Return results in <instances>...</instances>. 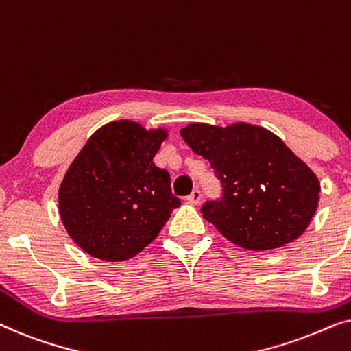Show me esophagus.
<instances>
[{
	"label": "esophagus",
	"mask_w": 351,
	"mask_h": 351,
	"mask_svg": "<svg viewBox=\"0 0 351 351\" xmlns=\"http://www.w3.org/2000/svg\"><path fill=\"white\" fill-rule=\"evenodd\" d=\"M199 201H201V191L199 190H193L189 196H186V203H189V204H198Z\"/></svg>",
	"instance_id": "34e87169"
}]
</instances>
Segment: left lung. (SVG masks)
<instances>
[{
	"instance_id": "obj_1",
	"label": "left lung",
	"mask_w": 351,
	"mask_h": 351,
	"mask_svg": "<svg viewBox=\"0 0 351 351\" xmlns=\"http://www.w3.org/2000/svg\"><path fill=\"white\" fill-rule=\"evenodd\" d=\"M180 136L222 182V198L206 201L201 213L228 241L268 251L305 232L318 208L319 180L276 134L249 123H191Z\"/></svg>"
}]
</instances>
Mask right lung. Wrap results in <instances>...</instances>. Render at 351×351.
Here are the masks:
<instances>
[{"label": "right lung", "mask_w": 351, "mask_h": 351, "mask_svg": "<svg viewBox=\"0 0 351 351\" xmlns=\"http://www.w3.org/2000/svg\"><path fill=\"white\" fill-rule=\"evenodd\" d=\"M167 129L118 119L97 129L59 186V214L70 238L89 256L123 262L158 237L180 199L171 177L153 162Z\"/></svg>", "instance_id": "obj_1"}]
</instances>
